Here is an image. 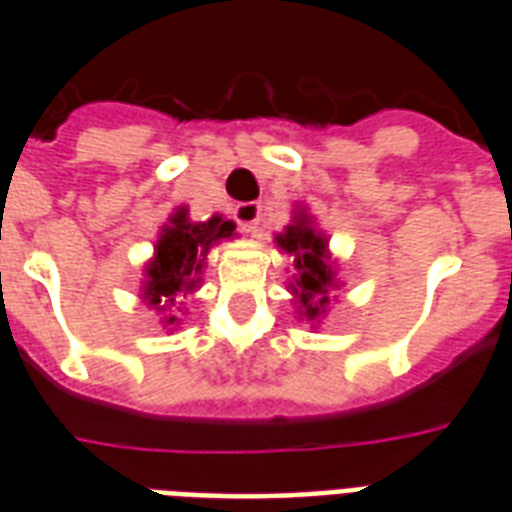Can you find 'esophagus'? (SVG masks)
<instances>
[{
    "instance_id": "obj_1",
    "label": "esophagus",
    "mask_w": 512,
    "mask_h": 512,
    "mask_svg": "<svg viewBox=\"0 0 512 512\" xmlns=\"http://www.w3.org/2000/svg\"><path fill=\"white\" fill-rule=\"evenodd\" d=\"M260 215H263V207L257 202H242V205L234 207L236 223L242 226L244 234H257V223H260Z\"/></svg>"
}]
</instances>
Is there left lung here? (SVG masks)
Segmentation results:
<instances>
[{
  "mask_svg": "<svg viewBox=\"0 0 512 512\" xmlns=\"http://www.w3.org/2000/svg\"><path fill=\"white\" fill-rule=\"evenodd\" d=\"M276 244L284 252L294 255V273L289 281V289L297 297L299 313L305 315L307 321H321L328 307V292L334 289V263L328 255V239L323 231H318L313 218L307 215L305 207H299L294 213L292 223L284 228V234L276 236Z\"/></svg>",
  "mask_w": 512,
  "mask_h": 512,
  "instance_id": "1",
  "label": "left lung"
}]
</instances>
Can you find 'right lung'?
<instances>
[{
  "instance_id": "obj_1",
  "label": "right lung",
  "mask_w": 512,
  "mask_h": 512,
  "mask_svg": "<svg viewBox=\"0 0 512 512\" xmlns=\"http://www.w3.org/2000/svg\"><path fill=\"white\" fill-rule=\"evenodd\" d=\"M234 220L213 215L205 223H194L186 207H178L168 218L155 244V257L147 265L144 299L157 310H165L176 302V294H189L197 289L199 273L213 244L234 236ZM176 315H168L165 323H176Z\"/></svg>"
}]
</instances>
